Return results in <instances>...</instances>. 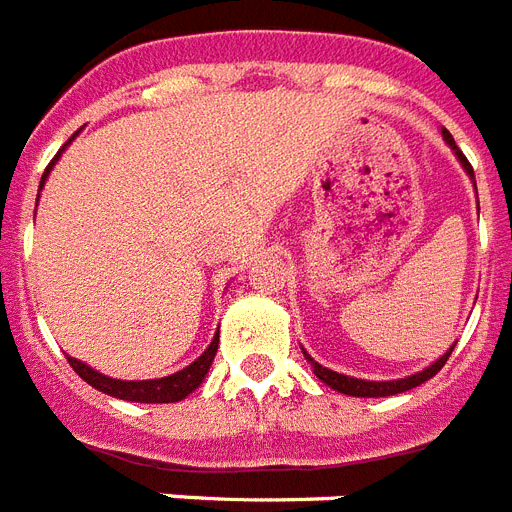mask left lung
I'll use <instances>...</instances> for the list:
<instances>
[{
	"instance_id": "8db88e82",
	"label": "left lung",
	"mask_w": 512,
	"mask_h": 512,
	"mask_svg": "<svg viewBox=\"0 0 512 512\" xmlns=\"http://www.w3.org/2000/svg\"><path fill=\"white\" fill-rule=\"evenodd\" d=\"M444 134V140H447V145L455 150L457 161L463 163V169L468 171V177L473 179V166L468 163V158H465L463 153H460V147L455 145V140H452V134L449 132H441ZM473 185H476V179H473ZM455 349V346H452ZM452 349L444 354V357H439L436 362H433L431 367H425L423 372H415V375H407V378H399V380H362V378H349V375H341V372H333L327 370V367H322L320 362H314L309 354L304 351V357L309 359V365H312L314 375L322 380V383H327L330 388H335V391H341V394H349V396H365V399H375V396H394V394H404V391H410V388L420 386V383H425L428 378H433L436 372L444 367V362L449 359V354H452Z\"/></svg>"
}]
</instances>
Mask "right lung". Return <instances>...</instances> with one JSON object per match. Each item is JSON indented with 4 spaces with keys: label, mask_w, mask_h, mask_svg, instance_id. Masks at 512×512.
I'll use <instances>...</instances> for the list:
<instances>
[{
    "label": "right lung",
    "mask_w": 512,
    "mask_h": 512,
    "mask_svg": "<svg viewBox=\"0 0 512 512\" xmlns=\"http://www.w3.org/2000/svg\"><path fill=\"white\" fill-rule=\"evenodd\" d=\"M73 137H76V134H73ZM71 140L60 147V153H57L55 158H52V163H49L47 169H44L42 185H39V190H42L44 182H47L49 171H52V166L57 163V158L63 155L65 147L71 145ZM216 349H219V330H216L211 346H208V349L203 351V354H200V357L195 359L192 365H187L185 370L174 372V375H166V378H155V380H116V378H108V375H102V372L92 370V367L84 365V362H79V359L68 357V362H71L73 370L79 372V378L87 380L89 386L97 388V391H102V394L116 396V399H126V402L169 404V402H182L185 396H190L192 391H195V388L203 383L208 367H211V362H214V357H216Z\"/></svg>",
    "instance_id": "add662e5"
}]
</instances>
